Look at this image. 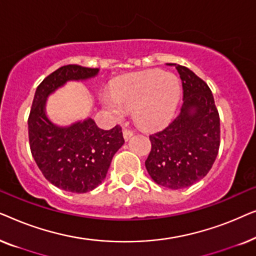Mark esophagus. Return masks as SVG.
I'll return each instance as SVG.
<instances>
[{
  "label": "esophagus",
  "instance_id": "34e87169",
  "mask_svg": "<svg viewBox=\"0 0 256 256\" xmlns=\"http://www.w3.org/2000/svg\"><path fill=\"white\" fill-rule=\"evenodd\" d=\"M134 135V132L132 130H128V129H124V141H129V140L132 138V136Z\"/></svg>",
  "mask_w": 256,
  "mask_h": 256
}]
</instances>
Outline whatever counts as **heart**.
I'll return each instance as SVG.
<instances>
[{"label":"heart","instance_id":"heart-1","mask_svg":"<svg viewBox=\"0 0 256 256\" xmlns=\"http://www.w3.org/2000/svg\"><path fill=\"white\" fill-rule=\"evenodd\" d=\"M180 96V85L172 73L160 70L132 73L112 86V94L104 96V106L116 118L125 110H132L135 124L146 129H156L174 116Z\"/></svg>","mask_w":256,"mask_h":256}]
</instances>
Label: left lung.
I'll use <instances>...</instances> for the list:
<instances>
[{"instance_id": "1", "label": "left lung", "mask_w": 256, "mask_h": 256, "mask_svg": "<svg viewBox=\"0 0 256 256\" xmlns=\"http://www.w3.org/2000/svg\"><path fill=\"white\" fill-rule=\"evenodd\" d=\"M176 66L183 84V104L171 124L150 135L146 168L152 180L178 190L204 178L220 146V118L213 94L191 70Z\"/></svg>"}]
</instances>
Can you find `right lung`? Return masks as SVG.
<instances>
[{
    "mask_svg": "<svg viewBox=\"0 0 256 256\" xmlns=\"http://www.w3.org/2000/svg\"><path fill=\"white\" fill-rule=\"evenodd\" d=\"M99 68L65 65L37 87L28 128L31 154L44 177L62 190L85 194L102 183L115 152L124 146L120 126L99 128L93 118L60 127L48 118L46 99L68 82L94 78Z\"/></svg>",
    "mask_w": 256,
    "mask_h": 256,
    "instance_id": "right-lung-1",
    "label": "right lung"
}]
</instances>
